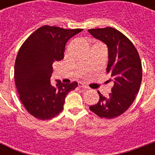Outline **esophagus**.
I'll return each mask as SVG.
<instances>
[{
	"instance_id": "esophagus-1",
	"label": "esophagus",
	"mask_w": 155,
	"mask_h": 155,
	"mask_svg": "<svg viewBox=\"0 0 155 155\" xmlns=\"http://www.w3.org/2000/svg\"><path fill=\"white\" fill-rule=\"evenodd\" d=\"M79 87H83V88H84V89H89V87H87V86H86V85H84V84H81V83H80V84H79Z\"/></svg>"
}]
</instances>
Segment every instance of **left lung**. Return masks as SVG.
<instances>
[{
  "mask_svg": "<svg viewBox=\"0 0 155 155\" xmlns=\"http://www.w3.org/2000/svg\"><path fill=\"white\" fill-rule=\"evenodd\" d=\"M88 32L107 45L108 63L106 71L110 73L114 82L108 97L98 91L99 101L89 108L100 117L112 119L125 113L139 92L142 62L134 45L119 30L105 27L90 29Z\"/></svg>",
  "mask_w": 155,
  "mask_h": 155,
  "instance_id": "left-lung-1",
  "label": "left lung"
}]
</instances>
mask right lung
Masks as SVG:
<instances>
[{"label": "right lung", "instance_id": "obj_1", "mask_svg": "<svg viewBox=\"0 0 155 155\" xmlns=\"http://www.w3.org/2000/svg\"><path fill=\"white\" fill-rule=\"evenodd\" d=\"M82 30L43 25L20 47L14 67L16 88L23 106L35 118L45 120L58 115L66 96L78 86L77 82L65 84L60 80L52 86L51 77L54 62L64 57L66 43Z\"/></svg>", "mask_w": 155, "mask_h": 155}]
</instances>
